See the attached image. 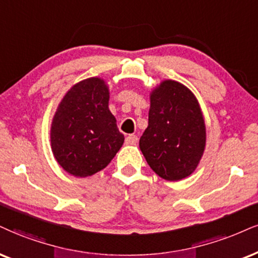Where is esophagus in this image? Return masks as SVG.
Returning a JSON list of instances; mask_svg holds the SVG:
<instances>
[{"instance_id":"obj_1","label":"esophagus","mask_w":258,"mask_h":258,"mask_svg":"<svg viewBox=\"0 0 258 258\" xmlns=\"http://www.w3.org/2000/svg\"><path fill=\"white\" fill-rule=\"evenodd\" d=\"M138 141H139L138 136L134 135V134L128 135V136H126V138H125V144H126V145H135V144H138Z\"/></svg>"}]
</instances>
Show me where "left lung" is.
<instances>
[{"mask_svg":"<svg viewBox=\"0 0 258 258\" xmlns=\"http://www.w3.org/2000/svg\"><path fill=\"white\" fill-rule=\"evenodd\" d=\"M206 128L196 98L185 86L166 80L151 95L148 126L140 148L149 167L166 180L190 176L201 159Z\"/></svg>","mask_w":258,"mask_h":258,"instance_id":"8db88e82","label":"left lung"}]
</instances>
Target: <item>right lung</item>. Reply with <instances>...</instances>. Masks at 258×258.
<instances>
[{
  "label": "right lung",
  "mask_w": 258,
  "mask_h": 258,
  "mask_svg": "<svg viewBox=\"0 0 258 258\" xmlns=\"http://www.w3.org/2000/svg\"><path fill=\"white\" fill-rule=\"evenodd\" d=\"M109 90L91 78L73 86L51 125V147L58 164L75 177L97 173L110 164L124 142L109 110Z\"/></svg>",
  "instance_id": "add662e5"
}]
</instances>
